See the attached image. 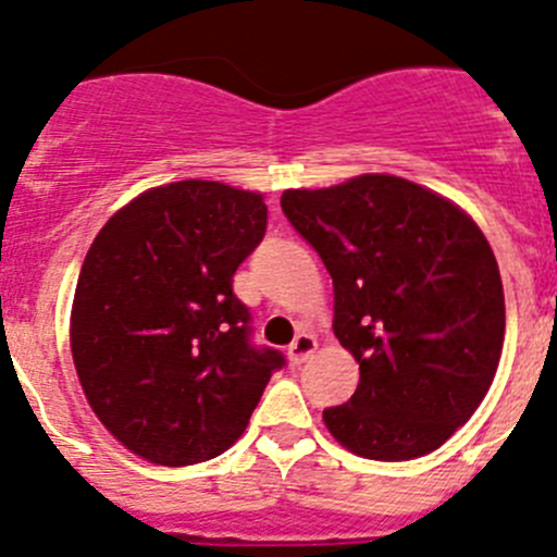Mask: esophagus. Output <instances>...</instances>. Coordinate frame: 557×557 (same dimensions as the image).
Masks as SVG:
<instances>
[{"instance_id":"obj_1","label":"esophagus","mask_w":557,"mask_h":557,"mask_svg":"<svg viewBox=\"0 0 557 557\" xmlns=\"http://www.w3.org/2000/svg\"><path fill=\"white\" fill-rule=\"evenodd\" d=\"M314 350H318V339H314L312 334H306V331H304V334L295 336V342L287 348L289 364H304V361L309 359Z\"/></svg>"}]
</instances>
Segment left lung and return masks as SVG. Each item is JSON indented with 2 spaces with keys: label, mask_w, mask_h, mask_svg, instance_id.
I'll return each mask as SVG.
<instances>
[{
  "label": "left lung",
  "mask_w": 557,
  "mask_h": 557,
  "mask_svg": "<svg viewBox=\"0 0 557 557\" xmlns=\"http://www.w3.org/2000/svg\"><path fill=\"white\" fill-rule=\"evenodd\" d=\"M282 209L334 282V334L359 386L323 420L375 461L436 450L486 397L505 336L497 259L453 201L389 173L284 190Z\"/></svg>",
  "instance_id": "obj_1"
}]
</instances>
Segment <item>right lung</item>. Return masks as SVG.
<instances>
[{
  "mask_svg": "<svg viewBox=\"0 0 557 557\" xmlns=\"http://www.w3.org/2000/svg\"><path fill=\"white\" fill-rule=\"evenodd\" d=\"M264 228L259 193L187 178L140 193L96 234L71 356L101 425L135 456L160 467L221 456L284 367L253 345L232 289Z\"/></svg>",
  "mask_w": 557,
  "mask_h": 557,
  "instance_id": "obj_1",
  "label": "right lung"
}]
</instances>
